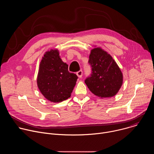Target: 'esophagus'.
I'll return each instance as SVG.
<instances>
[{
	"label": "esophagus",
	"mask_w": 154,
	"mask_h": 154,
	"mask_svg": "<svg viewBox=\"0 0 154 154\" xmlns=\"http://www.w3.org/2000/svg\"><path fill=\"white\" fill-rule=\"evenodd\" d=\"M76 74H77V75L79 78H81V77H82V75H83V71H82V70H80L79 71L77 72Z\"/></svg>",
	"instance_id": "34e87169"
}]
</instances>
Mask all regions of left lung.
Masks as SVG:
<instances>
[{"instance_id":"left-lung-1","label":"left lung","mask_w":154,"mask_h":154,"mask_svg":"<svg viewBox=\"0 0 154 154\" xmlns=\"http://www.w3.org/2000/svg\"><path fill=\"white\" fill-rule=\"evenodd\" d=\"M88 62L92 74L85 82L89 90L102 99L115 96L122 85L123 74L113 57L101 48H96L91 51Z\"/></svg>"}]
</instances>
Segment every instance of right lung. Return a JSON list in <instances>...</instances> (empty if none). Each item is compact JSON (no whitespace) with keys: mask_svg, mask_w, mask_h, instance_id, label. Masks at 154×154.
<instances>
[{"mask_svg":"<svg viewBox=\"0 0 154 154\" xmlns=\"http://www.w3.org/2000/svg\"><path fill=\"white\" fill-rule=\"evenodd\" d=\"M78 77L68 71V65L61 59L57 49L44 54L40 62L37 85L41 93L48 100L58 103L68 99Z\"/></svg>","mask_w":154,"mask_h":154,"instance_id":"1","label":"right lung"}]
</instances>
